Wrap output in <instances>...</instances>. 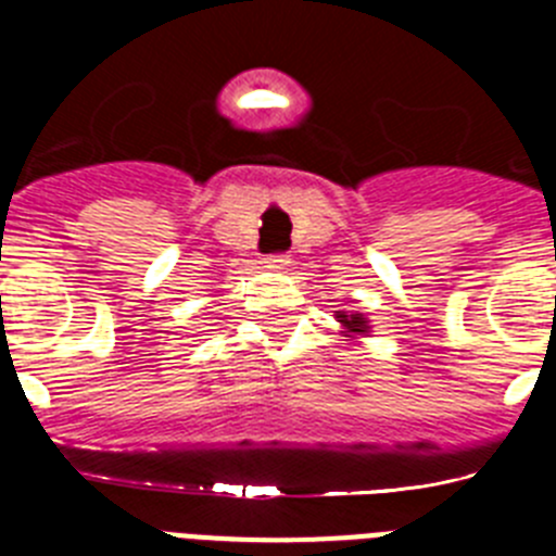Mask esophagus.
<instances>
[{
    "instance_id": "obj_1",
    "label": "esophagus",
    "mask_w": 556,
    "mask_h": 556,
    "mask_svg": "<svg viewBox=\"0 0 556 556\" xmlns=\"http://www.w3.org/2000/svg\"><path fill=\"white\" fill-rule=\"evenodd\" d=\"M264 264H267L269 269H283L289 264V255L287 253H273L264 258Z\"/></svg>"
}]
</instances>
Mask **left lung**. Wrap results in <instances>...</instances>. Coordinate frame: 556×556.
<instances>
[{"mask_svg": "<svg viewBox=\"0 0 556 556\" xmlns=\"http://www.w3.org/2000/svg\"><path fill=\"white\" fill-rule=\"evenodd\" d=\"M337 323L345 328V337L351 339H362V337H370V320H367L365 314H348V312H337Z\"/></svg>", "mask_w": 556, "mask_h": 556, "instance_id": "1", "label": "left lung"}]
</instances>
